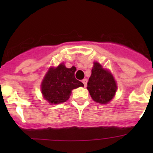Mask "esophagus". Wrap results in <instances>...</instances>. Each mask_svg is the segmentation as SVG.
I'll return each mask as SVG.
<instances>
[{"label":"esophagus","instance_id":"obj_1","mask_svg":"<svg viewBox=\"0 0 153 153\" xmlns=\"http://www.w3.org/2000/svg\"><path fill=\"white\" fill-rule=\"evenodd\" d=\"M82 82H83V84H84V86H86V84H87V79H86V78H84V79H83L82 80Z\"/></svg>","mask_w":153,"mask_h":153}]
</instances>
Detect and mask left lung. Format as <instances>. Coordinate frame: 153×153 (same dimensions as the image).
Here are the masks:
<instances>
[{
  "mask_svg": "<svg viewBox=\"0 0 153 153\" xmlns=\"http://www.w3.org/2000/svg\"><path fill=\"white\" fill-rule=\"evenodd\" d=\"M87 89L94 101L106 104L115 95L117 86L113 76L101 64L95 62L87 83Z\"/></svg>",
  "mask_w": 153,
  "mask_h": 153,
  "instance_id": "8db88e82",
  "label": "left lung"
}]
</instances>
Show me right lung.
Masks as SVG:
<instances>
[{"mask_svg": "<svg viewBox=\"0 0 153 153\" xmlns=\"http://www.w3.org/2000/svg\"><path fill=\"white\" fill-rule=\"evenodd\" d=\"M76 68H67L61 64L56 68H50L42 84L41 92L44 98L51 104H61L69 98L73 89L84 86L75 77Z\"/></svg>", "mask_w": 153, "mask_h": 153, "instance_id": "right-lung-1", "label": "right lung"}]
</instances>
